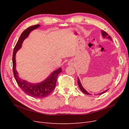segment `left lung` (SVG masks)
<instances>
[{
	"instance_id": "1",
	"label": "left lung",
	"mask_w": 129,
	"mask_h": 129,
	"mask_svg": "<svg viewBox=\"0 0 129 129\" xmlns=\"http://www.w3.org/2000/svg\"><path fill=\"white\" fill-rule=\"evenodd\" d=\"M101 33H102V36H103V38H106L109 39H110V40H112L111 37L110 36H109L108 34L107 33L105 32V31L102 30V31H101ZM77 83H78V85H79V87L80 90H81L84 93H85V94H87V95H90V93H89V92H88L87 91L85 90L83 88V87H82V84H81V82H80V80H79V77L77 78ZM108 90H105V91H103V92H101V93H99L98 95L102 94V93H104V92H107V91H108Z\"/></svg>"
}]
</instances>
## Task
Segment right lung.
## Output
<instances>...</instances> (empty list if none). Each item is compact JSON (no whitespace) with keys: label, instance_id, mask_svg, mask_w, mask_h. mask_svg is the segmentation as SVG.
<instances>
[{"label":"right lung","instance_id":"1","mask_svg":"<svg viewBox=\"0 0 129 129\" xmlns=\"http://www.w3.org/2000/svg\"><path fill=\"white\" fill-rule=\"evenodd\" d=\"M40 25H36L30 26L26 29L22 33L19 40L15 45L13 49L12 62L13 71L14 76L17 83L22 90L27 95L35 98H44L48 96L55 87L57 78L58 74L62 72L61 68H59L54 71L44 81L38 83H29L25 80H22L18 76V73L15 69L16 62H15V54L18 50L21 47L22 42L26 38L28 37L31 31L38 28Z\"/></svg>","mask_w":129,"mask_h":129}]
</instances>
